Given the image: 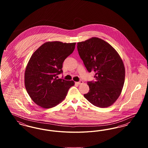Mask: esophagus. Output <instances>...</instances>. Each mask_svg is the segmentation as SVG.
<instances>
[{
	"label": "esophagus",
	"instance_id": "obj_1",
	"mask_svg": "<svg viewBox=\"0 0 148 148\" xmlns=\"http://www.w3.org/2000/svg\"><path fill=\"white\" fill-rule=\"evenodd\" d=\"M83 82L82 81V80H80V82H76V84H77L78 85L82 84H83Z\"/></svg>",
	"mask_w": 148,
	"mask_h": 148
}]
</instances>
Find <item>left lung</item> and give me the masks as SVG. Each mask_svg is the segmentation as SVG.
Segmentation results:
<instances>
[{
	"label": "left lung",
	"mask_w": 148,
	"mask_h": 148,
	"mask_svg": "<svg viewBox=\"0 0 148 148\" xmlns=\"http://www.w3.org/2000/svg\"><path fill=\"white\" fill-rule=\"evenodd\" d=\"M77 50L86 69L95 73V82H88L85 98L99 108L112 106L119 97L125 76L123 60L113 47L97 37L77 43Z\"/></svg>",
	"instance_id": "left-lung-1"
}]
</instances>
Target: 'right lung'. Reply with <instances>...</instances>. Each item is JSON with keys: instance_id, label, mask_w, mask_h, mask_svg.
Here are the masks:
<instances>
[{"instance_id": "obj_1", "label": "right lung", "mask_w": 148, "mask_h": 148, "mask_svg": "<svg viewBox=\"0 0 148 148\" xmlns=\"http://www.w3.org/2000/svg\"><path fill=\"white\" fill-rule=\"evenodd\" d=\"M76 42H48L35 50L25 68L24 84L30 98L38 106L48 109L65 98L74 85L73 80L56 79L63 72L64 60L73 52Z\"/></svg>"}]
</instances>
